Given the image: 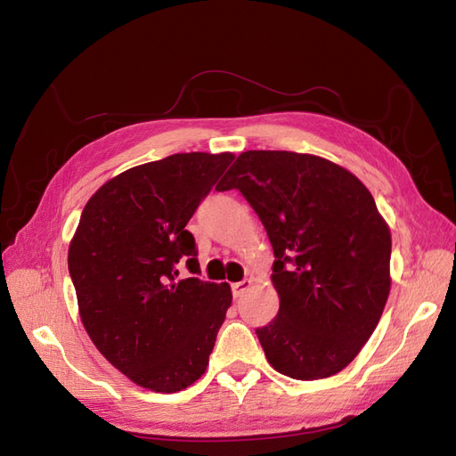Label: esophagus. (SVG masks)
I'll list each match as a JSON object with an SVG mask.
<instances>
[{"instance_id":"obj_1","label":"esophagus","mask_w":456,"mask_h":456,"mask_svg":"<svg viewBox=\"0 0 456 456\" xmlns=\"http://www.w3.org/2000/svg\"><path fill=\"white\" fill-rule=\"evenodd\" d=\"M251 285H253V281H251V280H243V281L232 283V293H233V297H241L243 293L249 291Z\"/></svg>"}]
</instances>
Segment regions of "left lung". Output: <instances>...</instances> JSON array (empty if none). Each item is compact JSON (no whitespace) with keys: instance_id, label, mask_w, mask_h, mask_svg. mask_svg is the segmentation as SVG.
I'll use <instances>...</instances> for the list:
<instances>
[{"instance_id":"1","label":"left lung","mask_w":456,"mask_h":456,"mask_svg":"<svg viewBox=\"0 0 456 456\" xmlns=\"http://www.w3.org/2000/svg\"><path fill=\"white\" fill-rule=\"evenodd\" d=\"M238 188L273 247L280 312L256 337L268 363L297 380L327 379L360 354L390 295L392 236L370 191L312 154L249 150L218 191Z\"/></svg>"}]
</instances>
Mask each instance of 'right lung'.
<instances>
[{
    "mask_svg": "<svg viewBox=\"0 0 456 456\" xmlns=\"http://www.w3.org/2000/svg\"><path fill=\"white\" fill-rule=\"evenodd\" d=\"M233 158L190 151L119 173L91 196L68 247L89 338L151 392H181L203 375L232 305L228 283L178 280L176 268L200 273L186 224Z\"/></svg>",
    "mask_w": 456,
    "mask_h": 456,
    "instance_id": "add662e5",
    "label": "right lung"
}]
</instances>
